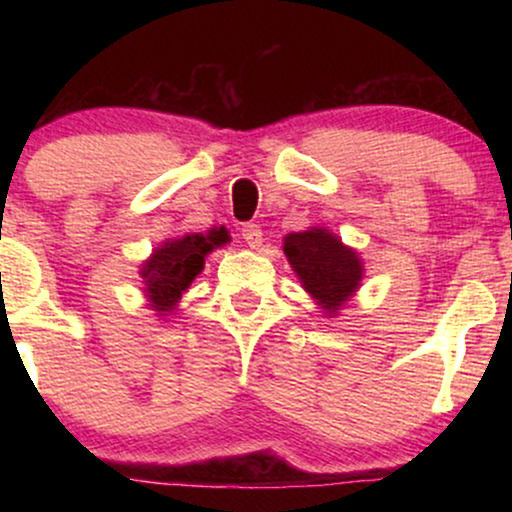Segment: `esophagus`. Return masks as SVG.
Segmentation results:
<instances>
[{
    "label": "esophagus",
    "mask_w": 512,
    "mask_h": 512,
    "mask_svg": "<svg viewBox=\"0 0 512 512\" xmlns=\"http://www.w3.org/2000/svg\"><path fill=\"white\" fill-rule=\"evenodd\" d=\"M242 240L247 242L251 249L261 247V242H263L261 226H258V223H244V226H242Z\"/></svg>",
    "instance_id": "1"
}]
</instances>
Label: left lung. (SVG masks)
Here are the masks:
<instances>
[{
  "mask_svg": "<svg viewBox=\"0 0 512 512\" xmlns=\"http://www.w3.org/2000/svg\"><path fill=\"white\" fill-rule=\"evenodd\" d=\"M289 258L303 289L324 307L328 317L354 296L363 279L361 258L326 228H310L284 237Z\"/></svg>",
  "mask_w": 512,
  "mask_h": 512,
  "instance_id": "left-lung-1",
  "label": "left lung"
}]
</instances>
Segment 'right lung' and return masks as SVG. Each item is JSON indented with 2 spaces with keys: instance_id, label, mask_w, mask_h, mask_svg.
Wrapping results in <instances>:
<instances>
[{
  "instance_id": "obj_1",
  "label": "right lung",
  "mask_w": 512,
  "mask_h": 512,
  "mask_svg": "<svg viewBox=\"0 0 512 512\" xmlns=\"http://www.w3.org/2000/svg\"><path fill=\"white\" fill-rule=\"evenodd\" d=\"M226 242V228H214L207 235L191 233L160 244L139 270L151 310H156L158 317L177 310L181 293L205 268V256Z\"/></svg>"
}]
</instances>
